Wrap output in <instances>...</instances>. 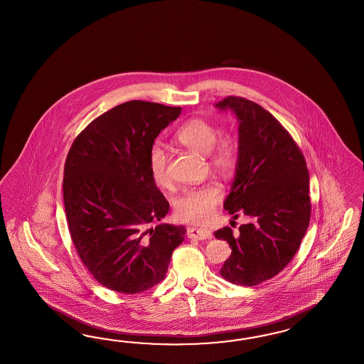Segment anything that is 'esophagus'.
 <instances>
[{
  "instance_id": "1",
  "label": "esophagus",
  "mask_w": 364,
  "mask_h": 364,
  "mask_svg": "<svg viewBox=\"0 0 364 364\" xmlns=\"http://www.w3.org/2000/svg\"><path fill=\"white\" fill-rule=\"evenodd\" d=\"M186 235L191 240H210L212 238V231L201 229V228H188Z\"/></svg>"
}]
</instances>
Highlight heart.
<instances>
[{
    "instance_id": "obj_1",
    "label": "heart",
    "mask_w": 364,
    "mask_h": 364,
    "mask_svg": "<svg viewBox=\"0 0 364 364\" xmlns=\"http://www.w3.org/2000/svg\"><path fill=\"white\" fill-rule=\"evenodd\" d=\"M175 138L188 149L209 155L210 164L221 172H229L237 164V143L229 136L217 141L218 129L205 118L195 117L188 119L178 127ZM149 168L151 178L156 186L168 184L167 154L159 144L151 147ZM221 198V189L215 184L188 189L175 200V215L180 221L203 223L212 217Z\"/></svg>"
}]
</instances>
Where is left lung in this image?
Instances as JSON below:
<instances>
[{
	"instance_id": "8db88e82",
	"label": "left lung",
	"mask_w": 364,
	"mask_h": 364,
	"mask_svg": "<svg viewBox=\"0 0 364 364\" xmlns=\"http://www.w3.org/2000/svg\"><path fill=\"white\" fill-rule=\"evenodd\" d=\"M215 107L231 110L240 124L238 159L223 208L252 220L240 225L238 235L230 228L214 232L231 248L221 276L254 287L282 272L301 245L311 221L309 172L292 136L266 109L234 96Z\"/></svg>"
}]
</instances>
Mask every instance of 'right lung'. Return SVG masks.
I'll list each match as a JSON object with an SVG mask.
<instances>
[{"label": "right lung", "mask_w": 364, "mask_h": 364, "mask_svg": "<svg viewBox=\"0 0 364 364\" xmlns=\"http://www.w3.org/2000/svg\"><path fill=\"white\" fill-rule=\"evenodd\" d=\"M181 107L129 101L79 134L65 160L63 197L72 242L98 283L119 293L160 283L184 226L158 223L168 201L152 181L149 152Z\"/></svg>", "instance_id": "add662e5"}]
</instances>
